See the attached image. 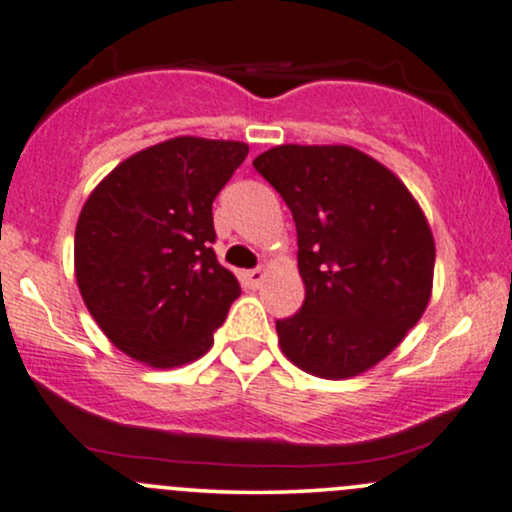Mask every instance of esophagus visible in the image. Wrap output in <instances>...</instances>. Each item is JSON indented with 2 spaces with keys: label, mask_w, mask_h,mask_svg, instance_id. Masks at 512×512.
<instances>
[{
  "label": "esophagus",
  "mask_w": 512,
  "mask_h": 512,
  "mask_svg": "<svg viewBox=\"0 0 512 512\" xmlns=\"http://www.w3.org/2000/svg\"><path fill=\"white\" fill-rule=\"evenodd\" d=\"M264 276H267L264 269H245V272H240V279H243V284L248 286V289H260Z\"/></svg>",
  "instance_id": "obj_1"
}]
</instances>
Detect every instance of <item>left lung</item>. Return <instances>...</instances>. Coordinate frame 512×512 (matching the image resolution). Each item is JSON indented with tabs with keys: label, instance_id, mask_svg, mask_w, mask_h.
Segmentation results:
<instances>
[{
	"label": "left lung",
	"instance_id": "obj_1",
	"mask_svg": "<svg viewBox=\"0 0 512 512\" xmlns=\"http://www.w3.org/2000/svg\"><path fill=\"white\" fill-rule=\"evenodd\" d=\"M289 204L303 308L276 322L293 366L346 380L378 366L421 320L436 240L390 168L346 144H281L252 161Z\"/></svg>",
	"mask_w": 512,
	"mask_h": 512
}]
</instances>
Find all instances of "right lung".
Masks as SVG:
<instances>
[{"mask_svg": "<svg viewBox=\"0 0 512 512\" xmlns=\"http://www.w3.org/2000/svg\"><path fill=\"white\" fill-rule=\"evenodd\" d=\"M248 151L231 139H166L125 158L81 207L76 286L134 361L178 368L214 344L240 284L211 250V204Z\"/></svg>", "mask_w": 512, "mask_h": 512, "instance_id": "add662e5", "label": "right lung"}]
</instances>
